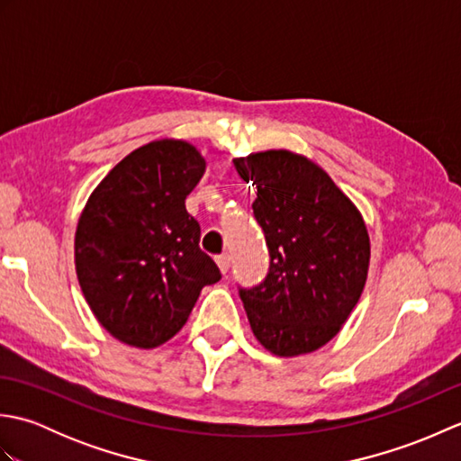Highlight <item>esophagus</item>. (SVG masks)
Returning a JSON list of instances; mask_svg holds the SVG:
<instances>
[{
    "label": "esophagus",
    "instance_id": "34e87169",
    "mask_svg": "<svg viewBox=\"0 0 461 461\" xmlns=\"http://www.w3.org/2000/svg\"><path fill=\"white\" fill-rule=\"evenodd\" d=\"M215 261H218V267L221 273H228L230 267H231V258L228 256V253H223V256H218L215 258Z\"/></svg>",
    "mask_w": 461,
    "mask_h": 461
}]
</instances>
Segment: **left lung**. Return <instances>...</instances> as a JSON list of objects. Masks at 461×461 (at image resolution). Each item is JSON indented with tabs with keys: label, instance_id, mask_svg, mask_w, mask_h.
<instances>
[{
	"label": "left lung",
	"instance_id": "left-lung-1",
	"mask_svg": "<svg viewBox=\"0 0 461 461\" xmlns=\"http://www.w3.org/2000/svg\"><path fill=\"white\" fill-rule=\"evenodd\" d=\"M258 185L253 215L266 233L269 271L240 297L253 335L277 357L321 348L365 289L370 240L365 220L330 176L305 156L266 150L233 160Z\"/></svg>",
	"mask_w": 461,
	"mask_h": 461
}]
</instances>
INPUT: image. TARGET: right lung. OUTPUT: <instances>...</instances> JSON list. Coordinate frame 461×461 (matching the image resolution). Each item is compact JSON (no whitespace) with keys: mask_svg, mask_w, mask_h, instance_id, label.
I'll return each instance as SVG.
<instances>
[{"mask_svg":"<svg viewBox=\"0 0 461 461\" xmlns=\"http://www.w3.org/2000/svg\"><path fill=\"white\" fill-rule=\"evenodd\" d=\"M205 160L185 140H154L122 158L86 202L75 267L96 321L124 345L154 348L178 332L205 285L221 279L200 249L185 198Z\"/></svg>","mask_w":461,"mask_h":461,"instance_id":"obj_1","label":"right lung"}]
</instances>
